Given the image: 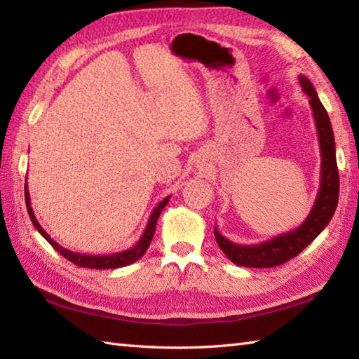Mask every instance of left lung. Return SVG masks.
<instances>
[{
    "mask_svg": "<svg viewBox=\"0 0 359 359\" xmlns=\"http://www.w3.org/2000/svg\"><path fill=\"white\" fill-rule=\"evenodd\" d=\"M299 83L304 93L310 97L319 147H321V184H319L316 201L307 219L299 226L294 228L293 231L274 236V238L256 243V245H239V243L228 241L215 226L217 245L233 264L239 266L271 269V266L285 264L292 257L299 255L309 243L318 238V234L329 225L334 215V210H337L339 197V174L329 114H327L321 100H319L311 81L304 75H299Z\"/></svg>",
    "mask_w": 359,
    "mask_h": 359,
    "instance_id": "left-lung-1",
    "label": "left lung"
}]
</instances>
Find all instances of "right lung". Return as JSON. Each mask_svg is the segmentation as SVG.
<instances>
[{"label":"right lung","instance_id":"1","mask_svg":"<svg viewBox=\"0 0 359 359\" xmlns=\"http://www.w3.org/2000/svg\"><path fill=\"white\" fill-rule=\"evenodd\" d=\"M25 199H26V207H27L29 217H30V220H32L34 226L36 228L38 233H40L43 238L48 241L50 245L58 251L60 255H63L66 259H69L71 262H74L75 265H79V266H85V269L106 270V269H120V266H126L129 264H134L135 261H139V259L144 253H147V250H148L149 243L152 241V236H154V231H156L157 219L160 216V212H162L163 208L166 207V203L170 202L171 196L165 197V199L160 202L154 210H152V215H151V217L148 220V225H147V228H144L142 238L139 239V242H137L133 248L118 251V253L100 255V256L81 255V253H75V251H71V250H67V248H63L62 245H58V243L53 241L50 236L43 230V226L38 224V220H36V217L34 215L32 207H30V196H29V189H27V182L25 184Z\"/></svg>","mask_w":359,"mask_h":359}]
</instances>
